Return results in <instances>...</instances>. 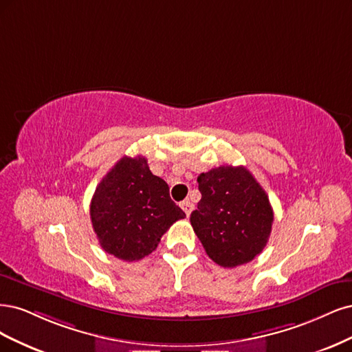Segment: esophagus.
Listing matches in <instances>:
<instances>
[{"label": "esophagus", "instance_id": "34e87169", "mask_svg": "<svg viewBox=\"0 0 352 352\" xmlns=\"http://www.w3.org/2000/svg\"><path fill=\"white\" fill-rule=\"evenodd\" d=\"M181 209L186 212L187 217H190V213L192 212V209H195V205H192L190 200H184L183 203H181Z\"/></svg>", "mask_w": 352, "mask_h": 352}]
</instances>
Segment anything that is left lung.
I'll return each instance as SVG.
<instances>
[{
    "mask_svg": "<svg viewBox=\"0 0 352 352\" xmlns=\"http://www.w3.org/2000/svg\"><path fill=\"white\" fill-rule=\"evenodd\" d=\"M201 199L190 222L208 256L235 267L262 253L274 222L266 191L244 166L222 165L197 177Z\"/></svg>",
    "mask_w": 352,
    "mask_h": 352,
    "instance_id": "obj_1",
    "label": "left lung"
}]
</instances>
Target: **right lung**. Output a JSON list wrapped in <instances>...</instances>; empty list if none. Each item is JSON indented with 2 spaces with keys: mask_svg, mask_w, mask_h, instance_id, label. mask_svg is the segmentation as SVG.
I'll list each match as a JSON object with an SVG mask.
<instances>
[{
  "mask_svg": "<svg viewBox=\"0 0 352 352\" xmlns=\"http://www.w3.org/2000/svg\"><path fill=\"white\" fill-rule=\"evenodd\" d=\"M184 217L169 197L168 184L151 173L143 156L121 157L90 201L100 247L126 262L149 256L169 226Z\"/></svg>",
  "mask_w": 352,
  "mask_h": 352,
  "instance_id": "right-lung-1",
  "label": "right lung"
}]
</instances>
